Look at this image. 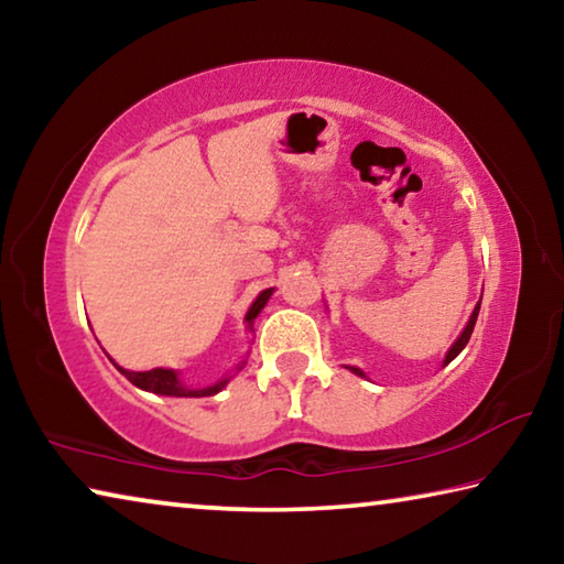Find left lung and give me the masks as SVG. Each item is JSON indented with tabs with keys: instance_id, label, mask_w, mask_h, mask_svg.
Returning a JSON list of instances; mask_svg holds the SVG:
<instances>
[{
	"instance_id": "1",
	"label": "left lung",
	"mask_w": 564,
	"mask_h": 564,
	"mask_svg": "<svg viewBox=\"0 0 564 564\" xmlns=\"http://www.w3.org/2000/svg\"><path fill=\"white\" fill-rule=\"evenodd\" d=\"M482 301V299H480ZM477 313H480V303H477L475 305V311H473V316H470V321H467V326H465V330L460 333V338H457L455 343H453V348L451 350H447V356H445V360H443V366H447V362H451V360H455L457 356H460V350L467 346V340H470V336H473V328H475V321H477ZM352 370V373H356V376H362V378H366V373H362V370L360 368H350Z\"/></svg>"
}]
</instances>
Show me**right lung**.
Wrapping results in <instances>:
<instances>
[{
    "label": "right lung",
    "instance_id": "right-lung-1",
    "mask_svg": "<svg viewBox=\"0 0 564 564\" xmlns=\"http://www.w3.org/2000/svg\"><path fill=\"white\" fill-rule=\"evenodd\" d=\"M271 293H273V289H265V291H261V293H259V299L253 301L251 308H248V313H246V323H248V326H253V318L259 316V313L263 311V305L269 303ZM109 360H111V358H109ZM111 362H113V360H111ZM113 366H117V362H113ZM117 368H119V373H121L123 378H129L133 386L141 388V390H149V393H156V395H174V398H204V395H216L218 390L226 388V383H228V378H224V380H218V383H214V386L194 390V388H186L184 383H181V380H178V373H176V370H171V368L141 370V373H133V370H127V368H121V366H117Z\"/></svg>",
    "mask_w": 564,
    "mask_h": 564
}]
</instances>
